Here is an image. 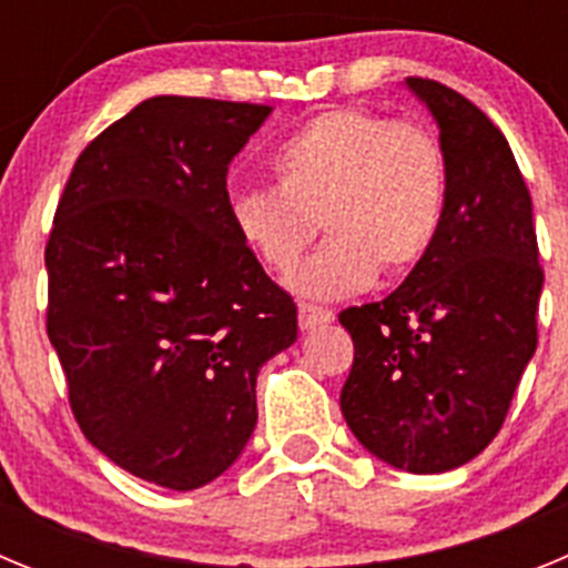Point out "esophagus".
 <instances>
[{
  "label": "esophagus",
  "instance_id": "34e87169",
  "mask_svg": "<svg viewBox=\"0 0 568 568\" xmlns=\"http://www.w3.org/2000/svg\"><path fill=\"white\" fill-rule=\"evenodd\" d=\"M333 318H335L333 310L315 307V304H301V307H298V327L301 329L321 327V324H329Z\"/></svg>",
  "mask_w": 568,
  "mask_h": 568
}]
</instances>
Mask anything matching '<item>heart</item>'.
Listing matches in <instances>:
<instances>
[{"label":"heart","instance_id":"b5f03b06","mask_svg":"<svg viewBox=\"0 0 568 568\" xmlns=\"http://www.w3.org/2000/svg\"><path fill=\"white\" fill-rule=\"evenodd\" d=\"M275 184L233 190L227 215L241 244L290 273L315 230L327 244L290 275L304 298L338 301L429 255L446 213V155L418 122L335 108L290 133L270 155Z\"/></svg>","mask_w":568,"mask_h":568}]
</instances>
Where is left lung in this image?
Masks as SVG:
<instances>
[{
	"mask_svg": "<svg viewBox=\"0 0 568 568\" xmlns=\"http://www.w3.org/2000/svg\"><path fill=\"white\" fill-rule=\"evenodd\" d=\"M406 88L440 130L444 227L395 293L338 315L355 344L341 413L375 458L435 475L484 453L504 426L538 346L544 270L504 133L458 90L418 77Z\"/></svg>",
	"mask_w": 568,
	"mask_h": 568,
	"instance_id": "1",
	"label": "left lung"
}]
</instances>
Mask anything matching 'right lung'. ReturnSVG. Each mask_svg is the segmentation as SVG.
I'll use <instances>...</instances> for the list:
<instances>
[{"label":"right lung","mask_w":568,"mask_h":568,"mask_svg":"<svg viewBox=\"0 0 568 568\" xmlns=\"http://www.w3.org/2000/svg\"><path fill=\"white\" fill-rule=\"evenodd\" d=\"M273 108L153 97L73 164L44 247L48 338L84 438L175 491L227 471L261 364L298 310L227 215V168Z\"/></svg>","instance_id":"right-lung-1"}]
</instances>
